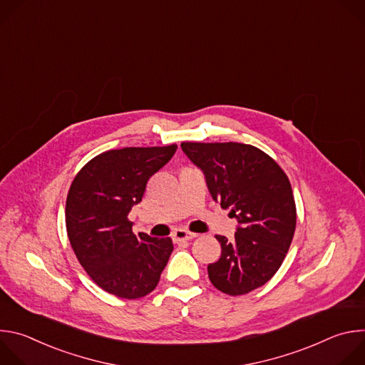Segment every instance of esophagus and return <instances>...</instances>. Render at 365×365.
<instances>
[{
  "label": "esophagus",
  "instance_id": "1",
  "mask_svg": "<svg viewBox=\"0 0 365 365\" xmlns=\"http://www.w3.org/2000/svg\"><path fill=\"white\" fill-rule=\"evenodd\" d=\"M172 237H173V240L178 242V241H189V240H193V238L197 237V234L189 232V231H186V230H176Z\"/></svg>",
  "mask_w": 365,
  "mask_h": 365
}]
</instances>
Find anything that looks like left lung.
I'll list each match as a JSON object with an SVG mask.
<instances>
[{
  "label": "left lung",
  "mask_w": 365,
  "mask_h": 365,
  "mask_svg": "<svg viewBox=\"0 0 365 365\" xmlns=\"http://www.w3.org/2000/svg\"><path fill=\"white\" fill-rule=\"evenodd\" d=\"M202 170L212 199L238 222L232 241L215 235L221 257L207 266L211 283L238 296L266 284L280 269L296 228L290 182L280 166L250 144L182 143Z\"/></svg>",
  "instance_id": "left-lung-1"
}]
</instances>
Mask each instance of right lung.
Listing matches in <instances>:
<instances>
[{"label":"right lung","mask_w":365,"mask_h":365,"mask_svg":"<svg viewBox=\"0 0 365 365\" xmlns=\"http://www.w3.org/2000/svg\"><path fill=\"white\" fill-rule=\"evenodd\" d=\"M176 150V144L110 150L86 163L71 185L65 211L71 245L89 277L111 294H148L169 262L172 240L134 235L128 214Z\"/></svg>","instance_id":"add662e5"}]
</instances>
